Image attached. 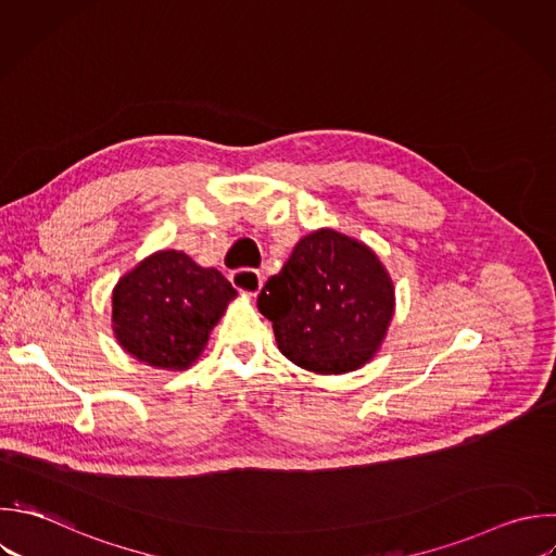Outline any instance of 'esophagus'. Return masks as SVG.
Segmentation results:
<instances>
[{"label": "esophagus", "instance_id": "1", "mask_svg": "<svg viewBox=\"0 0 556 556\" xmlns=\"http://www.w3.org/2000/svg\"><path fill=\"white\" fill-rule=\"evenodd\" d=\"M230 282L235 285V289L248 298H254L261 289H263V276L256 269H237L230 274Z\"/></svg>", "mask_w": 556, "mask_h": 556}]
</instances>
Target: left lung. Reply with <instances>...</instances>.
<instances>
[{
	"instance_id": "8db88e82",
	"label": "left lung",
	"mask_w": 556,
	"mask_h": 556,
	"mask_svg": "<svg viewBox=\"0 0 556 556\" xmlns=\"http://www.w3.org/2000/svg\"><path fill=\"white\" fill-rule=\"evenodd\" d=\"M393 306V282L378 256L330 228L300 239L258 295L280 352L315 374H345L371 361Z\"/></svg>"
}]
</instances>
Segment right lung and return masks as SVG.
Here are the masks:
<instances>
[{
  "label": "right lung",
  "mask_w": 556,
  "mask_h": 556,
  "mask_svg": "<svg viewBox=\"0 0 556 556\" xmlns=\"http://www.w3.org/2000/svg\"><path fill=\"white\" fill-rule=\"evenodd\" d=\"M237 295L213 267L163 250L141 261L113 291V330L135 358L161 369H187Z\"/></svg>",
  "instance_id": "obj_1"
}]
</instances>
